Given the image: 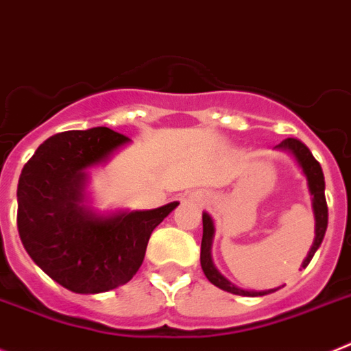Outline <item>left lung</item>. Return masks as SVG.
<instances>
[{
  "instance_id": "1",
  "label": "left lung",
  "mask_w": 351,
  "mask_h": 351,
  "mask_svg": "<svg viewBox=\"0 0 351 351\" xmlns=\"http://www.w3.org/2000/svg\"><path fill=\"white\" fill-rule=\"evenodd\" d=\"M276 150L288 152V154L295 158V162L298 164V167L302 169L304 176H306L307 180V189H309V194H311V205H313V213H315V240H313V245H311L309 252H307L306 260L302 261V268H306L307 265H309V261L313 260L315 252L318 251V247L322 245L325 231H327L328 210H327V201H325V178H323V171L319 162L313 157L309 148H307L302 141L288 138L282 143H279V145L276 146ZM213 234H215L213 219L210 217V213L203 212V240H201L199 260H201V268H203L206 279H208L213 286L224 289V291H228V293L242 295V297H263V295L274 293V291H277V289L281 288V286H279V288L256 291V289L239 288V286H234L231 281H228L226 277L219 272L217 267L213 265V260H212Z\"/></svg>"
}]
</instances>
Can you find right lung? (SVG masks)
Returning a JSON list of instances; mask_svg holds the SVG:
<instances>
[{"label":"right lung","mask_w":351,"mask_h":351,"mask_svg":"<svg viewBox=\"0 0 351 351\" xmlns=\"http://www.w3.org/2000/svg\"><path fill=\"white\" fill-rule=\"evenodd\" d=\"M129 138L108 129L69 130L36 148L17 185V228L33 261L74 293H104L129 282L145 260L150 234L180 205L99 212L91 206V167Z\"/></svg>","instance_id":"add662e5"}]
</instances>
